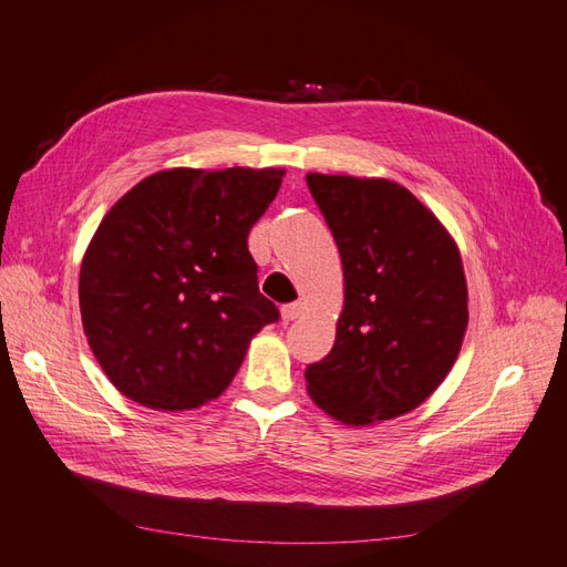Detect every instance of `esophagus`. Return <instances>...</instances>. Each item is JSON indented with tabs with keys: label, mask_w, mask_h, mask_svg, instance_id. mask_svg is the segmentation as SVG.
I'll list each match as a JSON object with an SVG mask.
<instances>
[{
	"label": "esophagus",
	"mask_w": 567,
	"mask_h": 567,
	"mask_svg": "<svg viewBox=\"0 0 567 567\" xmlns=\"http://www.w3.org/2000/svg\"><path fill=\"white\" fill-rule=\"evenodd\" d=\"M300 315H302V305H300V302H290V305H284V307H281V319H284L286 323L298 319Z\"/></svg>",
	"instance_id": "34e87169"
}]
</instances>
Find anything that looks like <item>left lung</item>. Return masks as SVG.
<instances>
[{
    "label": "left lung",
    "instance_id": "obj_1",
    "mask_svg": "<svg viewBox=\"0 0 567 567\" xmlns=\"http://www.w3.org/2000/svg\"><path fill=\"white\" fill-rule=\"evenodd\" d=\"M340 250L346 305L336 342L305 369L310 398L333 419H398L437 390L468 326V288L450 231L390 179L307 175Z\"/></svg>",
    "mask_w": 567,
    "mask_h": 567
}]
</instances>
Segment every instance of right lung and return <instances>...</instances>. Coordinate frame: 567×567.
I'll list each match as a JSON object with an SVG mask.
<instances>
[{
	"label": "right lung",
	"mask_w": 567,
	"mask_h": 567,
	"mask_svg": "<svg viewBox=\"0 0 567 567\" xmlns=\"http://www.w3.org/2000/svg\"><path fill=\"white\" fill-rule=\"evenodd\" d=\"M281 167H175L120 198L80 267L84 336L109 381L148 409L215 400L252 336L279 319L257 288L248 234Z\"/></svg>",
	"instance_id": "obj_1"
}]
</instances>
